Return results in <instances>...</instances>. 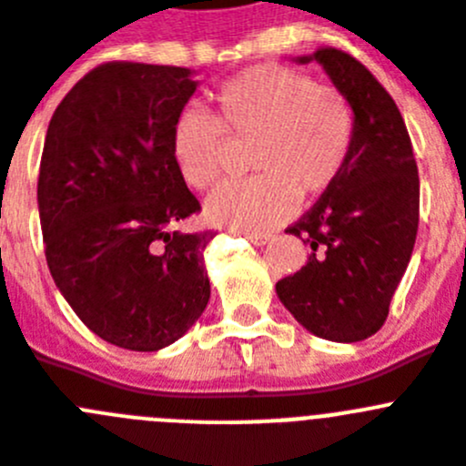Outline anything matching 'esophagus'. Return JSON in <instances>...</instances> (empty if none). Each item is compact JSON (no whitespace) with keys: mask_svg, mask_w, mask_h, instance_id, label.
Listing matches in <instances>:
<instances>
[{"mask_svg":"<svg viewBox=\"0 0 466 466\" xmlns=\"http://www.w3.org/2000/svg\"><path fill=\"white\" fill-rule=\"evenodd\" d=\"M246 238H248L250 243H255V246H264V243H269L271 238H274V234H258V232H246Z\"/></svg>","mask_w":466,"mask_h":466,"instance_id":"obj_1","label":"esophagus"}]
</instances>
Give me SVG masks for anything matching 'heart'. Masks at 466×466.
<instances>
[{"mask_svg":"<svg viewBox=\"0 0 466 466\" xmlns=\"http://www.w3.org/2000/svg\"><path fill=\"white\" fill-rule=\"evenodd\" d=\"M228 141H253L248 181L207 199L216 225L264 232L290 218L297 197L313 199L337 183L355 141V108L339 87L304 71L258 65L213 92V118L183 111L171 127V157L183 181L207 190L223 176Z\"/></svg>","mask_w":466,"mask_h":466,"instance_id":"heart-1","label":"heart"}]
</instances>
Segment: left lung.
Segmentation results:
<instances>
[{
  "mask_svg": "<svg viewBox=\"0 0 466 466\" xmlns=\"http://www.w3.org/2000/svg\"><path fill=\"white\" fill-rule=\"evenodd\" d=\"M316 60L355 108V141L341 176L285 232L311 246L309 262L276 283L299 325L327 341L353 343L383 327L409 267L420 216V178L395 99L343 50Z\"/></svg>",
  "mask_w": 466,
  "mask_h": 466,
  "instance_id": "8db88e82",
  "label": "left lung"
}]
</instances>
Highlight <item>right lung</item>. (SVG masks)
I'll list each match as a JSON object with an SVG mask.
<instances>
[{
    "instance_id": "obj_1",
    "label": "right lung",
    "mask_w": 466,
    "mask_h": 466,
    "mask_svg": "<svg viewBox=\"0 0 466 466\" xmlns=\"http://www.w3.org/2000/svg\"><path fill=\"white\" fill-rule=\"evenodd\" d=\"M197 90L190 69L106 62L66 92L39 167L46 262L87 329L153 353L178 341L211 297L204 248L181 232L202 207L171 157V127Z\"/></svg>"
}]
</instances>
